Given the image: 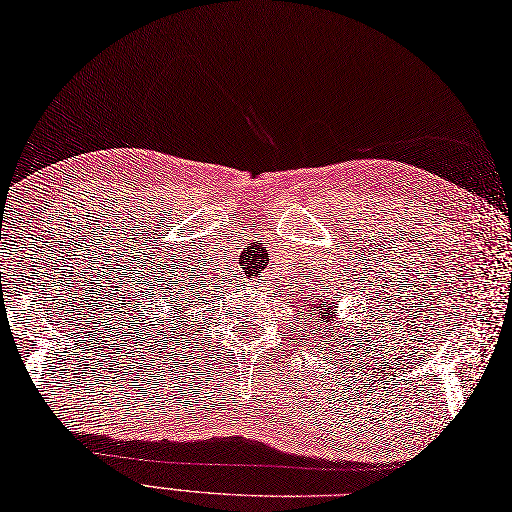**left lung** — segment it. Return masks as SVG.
Masks as SVG:
<instances>
[{
    "label": "left lung",
    "mask_w": 512,
    "mask_h": 512,
    "mask_svg": "<svg viewBox=\"0 0 512 512\" xmlns=\"http://www.w3.org/2000/svg\"><path fill=\"white\" fill-rule=\"evenodd\" d=\"M310 312H312V320H314L316 325H320L323 329H329V333L333 331L331 320L335 318V308H333V304H329L327 299L320 301V304H314V301H312ZM316 325H314V327H316ZM323 329H320V331H323Z\"/></svg>",
    "instance_id": "8db88e82"
}]
</instances>
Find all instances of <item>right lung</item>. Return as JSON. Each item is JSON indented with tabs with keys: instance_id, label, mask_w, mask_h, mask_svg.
Returning a JSON list of instances; mask_svg holds the SVG:
<instances>
[{
	"instance_id": "right-lung-1",
	"label": "right lung",
	"mask_w": 512,
	"mask_h": 512,
	"mask_svg": "<svg viewBox=\"0 0 512 512\" xmlns=\"http://www.w3.org/2000/svg\"><path fill=\"white\" fill-rule=\"evenodd\" d=\"M177 308H181V306H179V304H177Z\"/></svg>"
}]
</instances>
